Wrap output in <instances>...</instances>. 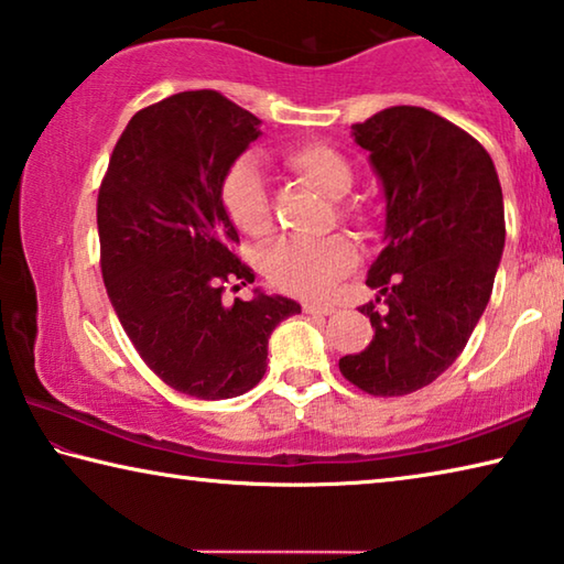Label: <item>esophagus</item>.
I'll use <instances>...</instances> for the list:
<instances>
[{"instance_id":"34e87169","label":"esophagus","mask_w":564,"mask_h":564,"mask_svg":"<svg viewBox=\"0 0 564 564\" xmlns=\"http://www.w3.org/2000/svg\"><path fill=\"white\" fill-rule=\"evenodd\" d=\"M303 311L308 313V316H328V313H333L336 308H333V305H328V303H308V301H305Z\"/></svg>"}]
</instances>
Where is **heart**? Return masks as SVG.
<instances>
[{"mask_svg":"<svg viewBox=\"0 0 564 564\" xmlns=\"http://www.w3.org/2000/svg\"><path fill=\"white\" fill-rule=\"evenodd\" d=\"M285 164L299 174L305 184L318 188L328 198H343L352 188V166L348 159L333 147L308 141L283 151ZM221 204L226 216L238 231L253 238H265L273 231V206L265 186L261 164L253 156L236 159L226 169L221 181ZM343 224L368 236L378 224V214L368 204L352 202L338 208ZM358 261L356 246L346 236H328L318 241L303 238H283L271 246L263 256V269L269 281L285 293L303 295V299H321L330 293L343 275L352 271Z\"/></svg>","mask_w":564,"mask_h":564,"instance_id":"obj_1","label":"heart"}]
</instances>
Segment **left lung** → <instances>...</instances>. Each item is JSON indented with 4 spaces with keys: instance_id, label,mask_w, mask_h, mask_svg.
Returning <instances> with one entry per match:
<instances>
[{
    "instance_id": "left-lung-1",
    "label": "left lung",
    "mask_w": 564,
    "mask_h": 564,
    "mask_svg": "<svg viewBox=\"0 0 564 564\" xmlns=\"http://www.w3.org/2000/svg\"><path fill=\"white\" fill-rule=\"evenodd\" d=\"M386 196V248L360 305L376 336L340 358V373L378 398L431 386L460 356L490 301L505 248L498 171L470 133L423 107H390L352 123Z\"/></svg>"
}]
</instances>
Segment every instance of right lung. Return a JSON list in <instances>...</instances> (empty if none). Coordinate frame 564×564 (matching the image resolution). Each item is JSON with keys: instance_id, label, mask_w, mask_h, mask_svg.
I'll return each instance as SVG.
<instances>
[{"instance_id": "obj_1", "label": "right lung", "mask_w": 564, "mask_h": 564, "mask_svg": "<svg viewBox=\"0 0 564 564\" xmlns=\"http://www.w3.org/2000/svg\"><path fill=\"white\" fill-rule=\"evenodd\" d=\"M259 123L218 91L174 94L133 113L99 188L109 301L141 360L191 398L251 390L265 373L273 328L301 313L259 289L251 301L221 299L226 283L256 279L234 253L221 181L261 137Z\"/></svg>"}]
</instances>
